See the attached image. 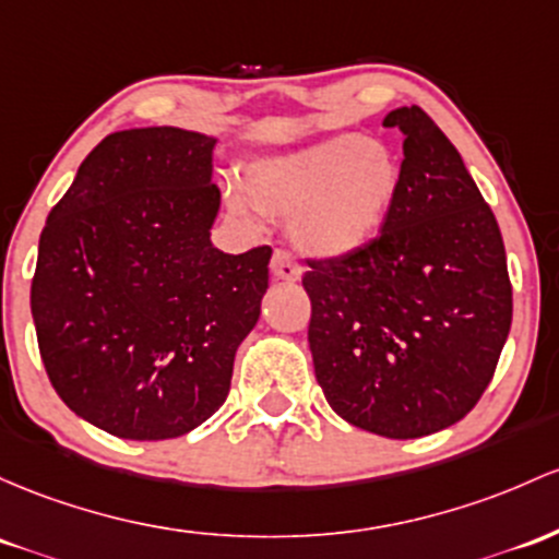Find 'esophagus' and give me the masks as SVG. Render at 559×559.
Masks as SVG:
<instances>
[{"label": "esophagus", "instance_id": "34e87169", "mask_svg": "<svg viewBox=\"0 0 559 559\" xmlns=\"http://www.w3.org/2000/svg\"><path fill=\"white\" fill-rule=\"evenodd\" d=\"M270 270H273L275 278H281V281H297L299 275H302V265H299L289 251H284V249L275 251L273 260H270Z\"/></svg>", "mask_w": 559, "mask_h": 559}]
</instances>
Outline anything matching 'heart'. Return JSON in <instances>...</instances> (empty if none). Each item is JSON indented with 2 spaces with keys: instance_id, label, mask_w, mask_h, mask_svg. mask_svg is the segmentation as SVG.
I'll return each mask as SVG.
<instances>
[{
  "instance_id": "1",
  "label": "heart",
  "mask_w": 559,
  "mask_h": 559,
  "mask_svg": "<svg viewBox=\"0 0 559 559\" xmlns=\"http://www.w3.org/2000/svg\"><path fill=\"white\" fill-rule=\"evenodd\" d=\"M251 204L292 219V236L321 257L369 247L388 223L403 188V164L384 140L334 134L249 164Z\"/></svg>"
}]
</instances>
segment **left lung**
I'll use <instances>...</instances> for the list:
<instances>
[{
	"mask_svg": "<svg viewBox=\"0 0 559 559\" xmlns=\"http://www.w3.org/2000/svg\"><path fill=\"white\" fill-rule=\"evenodd\" d=\"M403 188L369 247L308 260V342L329 406L384 438L456 425L493 379L512 326L499 223L462 156L419 106L384 116Z\"/></svg>",
	"mask_w": 559,
	"mask_h": 559,
	"instance_id": "left-lung-1",
	"label": "left lung"
}]
</instances>
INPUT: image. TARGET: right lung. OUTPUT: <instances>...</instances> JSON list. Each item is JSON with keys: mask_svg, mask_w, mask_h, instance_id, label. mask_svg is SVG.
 Here are the masks:
<instances>
[{"mask_svg": "<svg viewBox=\"0 0 559 559\" xmlns=\"http://www.w3.org/2000/svg\"><path fill=\"white\" fill-rule=\"evenodd\" d=\"M217 140L177 127L108 134L52 206L31 281L55 392L127 440L180 438L230 390L273 249H214Z\"/></svg>", "mask_w": 559, "mask_h": 559, "instance_id": "obj_1", "label": "right lung"}]
</instances>
